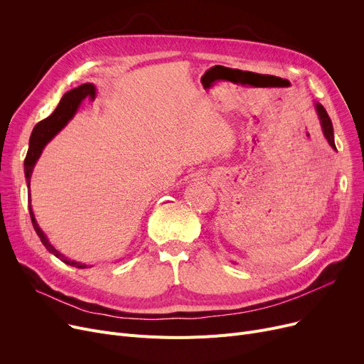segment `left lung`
Listing matches in <instances>:
<instances>
[{
  "label": "left lung",
  "mask_w": 364,
  "mask_h": 364,
  "mask_svg": "<svg viewBox=\"0 0 364 364\" xmlns=\"http://www.w3.org/2000/svg\"><path fill=\"white\" fill-rule=\"evenodd\" d=\"M316 110H317V114H318V119H320V125H321L324 137H326V140L331 144V147L333 150H336L335 140H333V127H332V121L329 118L326 109H324L320 103H316Z\"/></svg>",
  "instance_id": "1"
}]
</instances>
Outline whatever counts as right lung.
I'll use <instances>...</instances> for the list:
<instances>
[{"instance_id": "add662e5", "label": "right lung", "mask_w": 364, "mask_h": 364, "mask_svg": "<svg viewBox=\"0 0 364 364\" xmlns=\"http://www.w3.org/2000/svg\"><path fill=\"white\" fill-rule=\"evenodd\" d=\"M94 95H95V87L92 84H90V82L82 84L78 88H73V90L68 91L62 97L59 106L55 107V110L50 114V117L35 125V128H33V131L31 134L29 149H28L26 158H25V177H26L28 187H31V176H32L33 166H35L36 161L40 159L41 153H43L44 147L47 146V143L73 118V114L76 113V110H78L81 102L85 97H94ZM29 198H31V195H29ZM29 214H31V220H32L35 232H36L38 236H40L43 245L47 247L48 252H51L53 255H55L57 258L62 259L63 262H66V264H69L72 267H76V269H87L85 264L78 262V261L68 259L65 255H62L59 251H57L54 246H51V243L48 242L47 236L44 235V232L41 230L40 225H38V223H36V220L33 217L31 205H29Z\"/></svg>"}]
</instances>
